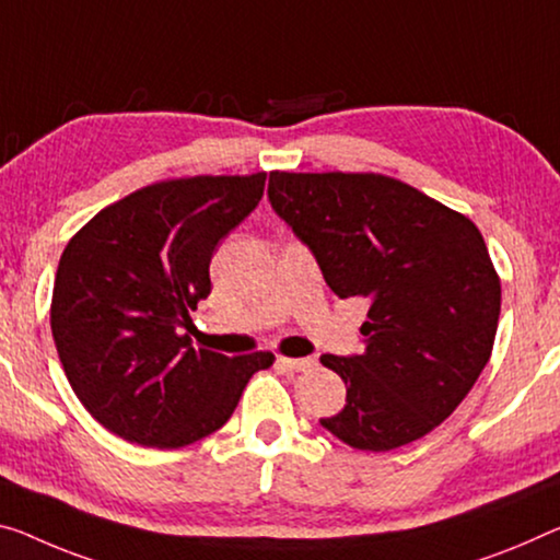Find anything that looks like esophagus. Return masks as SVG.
<instances>
[{
    "mask_svg": "<svg viewBox=\"0 0 560 560\" xmlns=\"http://www.w3.org/2000/svg\"><path fill=\"white\" fill-rule=\"evenodd\" d=\"M278 365L285 368V370H295V373H300V370H310L315 365L313 358H285L280 355L278 358Z\"/></svg>",
    "mask_w": 560,
    "mask_h": 560,
    "instance_id": "1",
    "label": "esophagus"
}]
</instances>
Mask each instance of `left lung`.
I'll return each instance as SVG.
<instances>
[{
	"label": "left lung",
	"mask_w": 560,
	"mask_h": 560,
	"mask_svg": "<svg viewBox=\"0 0 560 560\" xmlns=\"http://www.w3.org/2000/svg\"><path fill=\"white\" fill-rule=\"evenodd\" d=\"M268 197L335 295L370 300L363 352L320 358L348 388L346 408L320 425L373 453L428 435L493 352L501 278L480 230L377 172L275 170Z\"/></svg>",
	"instance_id": "1"
}]
</instances>
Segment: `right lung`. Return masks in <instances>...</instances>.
<instances>
[{"label":"right lung","instance_id":"obj_1","mask_svg":"<svg viewBox=\"0 0 560 560\" xmlns=\"http://www.w3.org/2000/svg\"><path fill=\"white\" fill-rule=\"evenodd\" d=\"M268 172L162 179L107 205L67 243L51 338L90 416L125 441L183 448L230 420L272 352L192 348L218 243L250 214Z\"/></svg>","mask_w":560,"mask_h":560}]
</instances>
